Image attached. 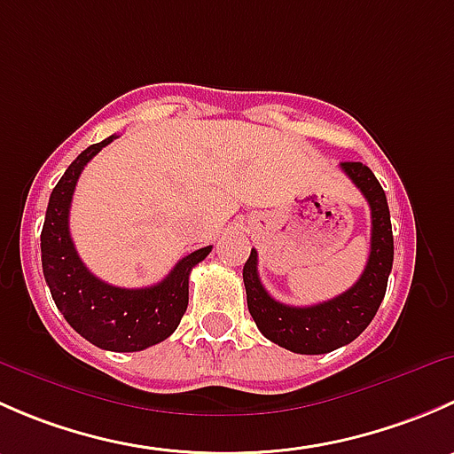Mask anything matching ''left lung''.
Instances as JSON below:
<instances>
[{
    "label": "left lung",
    "mask_w": 454,
    "mask_h": 454,
    "mask_svg": "<svg viewBox=\"0 0 454 454\" xmlns=\"http://www.w3.org/2000/svg\"><path fill=\"white\" fill-rule=\"evenodd\" d=\"M340 168L358 186L371 208V253L358 281L336 299L309 308H292L274 301L261 286L256 250L244 265L246 299L256 327L268 340L294 354H329L356 340L378 312L393 268L391 215L382 186L363 162H342Z\"/></svg>",
    "instance_id": "left-lung-1"
}]
</instances>
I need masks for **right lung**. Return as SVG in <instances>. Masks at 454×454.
I'll use <instances>...</instances> for the list:
<instances>
[{
	"mask_svg": "<svg viewBox=\"0 0 454 454\" xmlns=\"http://www.w3.org/2000/svg\"><path fill=\"white\" fill-rule=\"evenodd\" d=\"M116 136L87 146L50 195L41 231V265L54 303L76 333L107 351H142L167 340L189 305V274L210 246L186 254L164 281L140 290L109 286L85 268L70 237V204L85 164Z\"/></svg>",
	"mask_w": 454,
	"mask_h": 454,
	"instance_id": "right-lung-1",
	"label": "right lung"
}]
</instances>
